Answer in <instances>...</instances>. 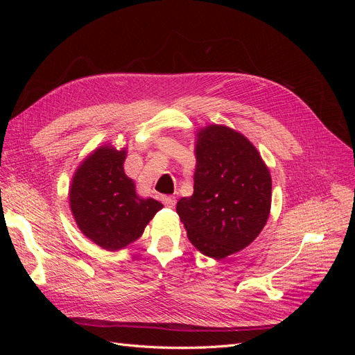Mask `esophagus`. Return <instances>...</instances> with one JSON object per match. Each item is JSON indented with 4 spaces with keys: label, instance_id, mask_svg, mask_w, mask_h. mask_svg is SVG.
<instances>
[{
    "label": "esophagus",
    "instance_id": "esophagus-1",
    "mask_svg": "<svg viewBox=\"0 0 355 355\" xmlns=\"http://www.w3.org/2000/svg\"><path fill=\"white\" fill-rule=\"evenodd\" d=\"M161 201H163L167 207H173L175 204H176V198H175V197H171V196H164V197H161Z\"/></svg>",
    "mask_w": 355,
    "mask_h": 355
}]
</instances>
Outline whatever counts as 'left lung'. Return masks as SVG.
<instances>
[{
  "label": "left lung",
  "instance_id": "left-lung-1",
  "mask_svg": "<svg viewBox=\"0 0 355 355\" xmlns=\"http://www.w3.org/2000/svg\"><path fill=\"white\" fill-rule=\"evenodd\" d=\"M194 194L176 211L189 241L223 259L249 245L270 216L271 175L257 149L239 132L209 125L198 133Z\"/></svg>",
  "mask_w": 355,
  "mask_h": 355
}]
</instances>
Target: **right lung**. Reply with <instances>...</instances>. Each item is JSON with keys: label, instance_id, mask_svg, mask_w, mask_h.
Here are the masks:
<instances>
[{"label": "right lung", "instance_id": "obj_1", "mask_svg": "<svg viewBox=\"0 0 355 355\" xmlns=\"http://www.w3.org/2000/svg\"><path fill=\"white\" fill-rule=\"evenodd\" d=\"M125 151L102 146L83 161L69 191L71 210L85 237L106 250L123 249L144 234L163 204L136 194L124 173Z\"/></svg>", "mask_w": 355, "mask_h": 355}]
</instances>
